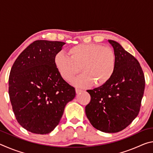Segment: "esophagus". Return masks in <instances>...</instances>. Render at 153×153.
<instances>
[{"label": "esophagus", "instance_id": "obj_1", "mask_svg": "<svg viewBox=\"0 0 153 153\" xmlns=\"http://www.w3.org/2000/svg\"><path fill=\"white\" fill-rule=\"evenodd\" d=\"M76 92L77 94H78V93L82 92V90L79 89V88H76Z\"/></svg>", "mask_w": 153, "mask_h": 153}]
</instances>
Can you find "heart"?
Wrapping results in <instances>:
<instances>
[{"label": "heart", "instance_id": "b5f03b06", "mask_svg": "<svg viewBox=\"0 0 153 153\" xmlns=\"http://www.w3.org/2000/svg\"><path fill=\"white\" fill-rule=\"evenodd\" d=\"M69 56L57 53L54 64L59 74L69 81L80 71L83 74L71 83L79 87H97L105 85L113 77L116 68V55L113 49L100 44H78L67 50Z\"/></svg>", "mask_w": 153, "mask_h": 153}]
</instances>
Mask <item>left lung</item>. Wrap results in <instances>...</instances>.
<instances>
[{
  "mask_svg": "<svg viewBox=\"0 0 153 153\" xmlns=\"http://www.w3.org/2000/svg\"><path fill=\"white\" fill-rule=\"evenodd\" d=\"M116 55V68L104 86L88 90L91 97L85 112L98 130L115 133L123 130L138 116L145 79L138 60L115 41L108 40Z\"/></svg>",
  "mask_w": 153,
  "mask_h": 153,
  "instance_id": "1",
  "label": "left lung"
}]
</instances>
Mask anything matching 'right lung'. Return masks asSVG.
<instances>
[{
  "label": "right lung",
  "instance_id": "1",
  "mask_svg": "<svg viewBox=\"0 0 153 153\" xmlns=\"http://www.w3.org/2000/svg\"><path fill=\"white\" fill-rule=\"evenodd\" d=\"M65 42L36 40L18 56L9 77V94L15 117L30 132L46 134L58 125L65 105L76 97L63 79L54 56Z\"/></svg>",
  "mask_w": 153,
  "mask_h": 153
}]
</instances>
